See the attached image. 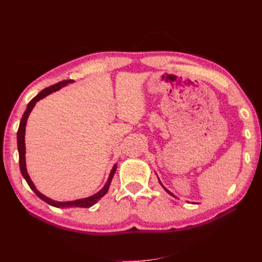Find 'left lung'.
Segmentation results:
<instances>
[{
	"instance_id": "obj_1",
	"label": "left lung",
	"mask_w": 262,
	"mask_h": 262,
	"mask_svg": "<svg viewBox=\"0 0 262 262\" xmlns=\"http://www.w3.org/2000/svg\"><path fill=\"white\" fill-rule=\"evenodd\" d=\"M164 189H165V190H166V191H167V192H168V193H169V194H171V195H173V194H172V193H171V192H170V191H168V190H167V189H166V188H165V187H164Z\"/></svg>"
}]
</instances>
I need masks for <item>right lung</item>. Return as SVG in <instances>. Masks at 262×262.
I'll use <instances>...</instances> for the list:
<instances>
[{"instance_id": "add662e5", "label": "right lung", "mask_w": 262, "mask_h": 262, "mask_svg": "<svg viewBox=\"0 0 262 262\" xmlns=\"http://www.w3.org/2000/svg\"><path fill=\"white\" fill-rule=\"evenodd\" d=\"M73 82H74L73 80L61 81V82H59L57 84L47 87V89L42 90L40 93H39L36 97H34L33 99H31L28 102L25 113H24V115L21 117V120H20V123H19V126H18V131H17V146H18V155H19V168H20L21 175H23L24 178H25V180L27 181V184L30 187V189L33 190V191L39 198H40L41 200H43L45 202H47L48 204H50V205H52V207H55V208H90V207H92V205H94L95 203H96L100 199V198H102L107 193L108 189H109V186H110V182H112L113 177H114L115 172H116V169H117V165H115L114 167H113V169H112V171H110V175H109V178H108V180L106 182L105 187L102 188L99 192H97L96 194H94L92 196L85 198V199H80V200H75V201H69V202H57V201H53V200L49 199V198L45 196L43 194H41L40 192L38 191V190L36 189V187L34 186L33 181H31L30 178H29V175H28L27 169H26V163H25V126H26L28 116H29L31 110H33L34 106L36 105V102L38 100H40L41 98L46 97L47 95L51 94L52 92H55V91L60 90L61 87L66 86L68 83H73Z\"/></svg>"}]
</instances>
